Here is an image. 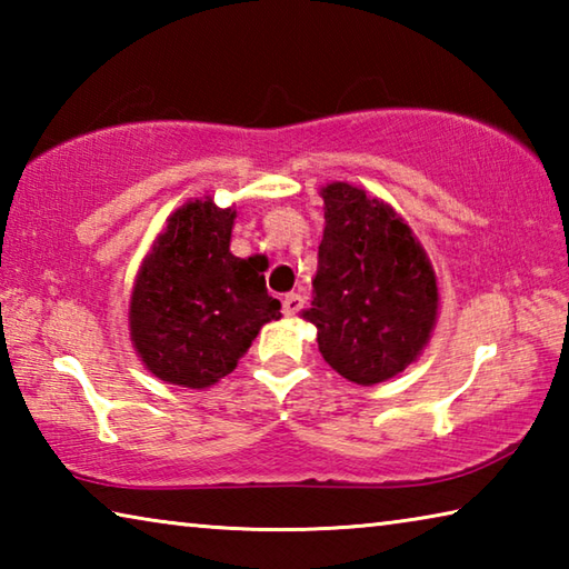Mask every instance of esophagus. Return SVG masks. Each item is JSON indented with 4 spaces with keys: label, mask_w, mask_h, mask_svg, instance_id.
Returning a JSON list of instances; mask_svg holds the SVG:
<instances>
[{
    "label": "esophagus",
    "mask_w": 569,
    "mask_h": 569,
    "mask_svg": "<svg viewBox=\"0 0 569 569\" xmlns=\"http://www.w3.org/2000/svg\"><path fill=\"white\" fill-rule=\"evenodd\" d=\"M301 306H303V298L298 296V293L283 296V313L286 316H296L298 311H301Z\"/></svg>",
    "instance_id": "obj_1"
}]
</instances>
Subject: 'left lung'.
Returning a JSON list of instances; mask_svg holds the SVG:
<instances>
[{
  "instance_id": "left-lung-1",
  "label": "left lung",
  "mask_w": 569,
  "mask_h": 569,
  "mask_svg": "<svg viewBox=\"0 0 569 569\" xmlns=\"http://www.w3.org/2000/svg\"><path fill=\"white\" fill-rule=\"evenodd\" d=\"M323 238L313 301L319 351L361 387L389 381L421 356L439 316V286L427 250L389 203L351 182L321 188Z\"/></svg>"
}]
</instances>
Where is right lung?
Segmentation results:
<instances>
[{
  "mask_svg": "<svg viewBox=\"0 0 569 569\" xmlns=\"http://www.w3.org/2000/svg\"><path fill=\"white\" fill-rule=\"evenodd\" d=\"M236 208L188 200L142 258L130 293V341L166 383L208 389L236 369L281 301L250 258L230 253Z\"/></svg>",
  "mask_w": 569,
  "mask_h": 569,
  "instance_id": "1",
  "label": "right lung"
}]
</instances>
